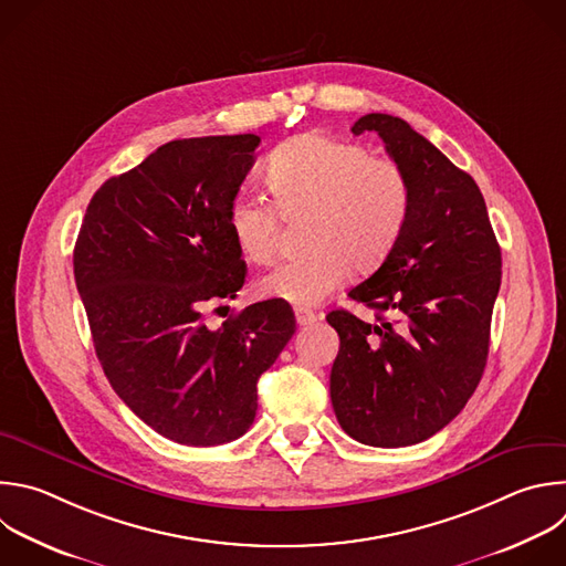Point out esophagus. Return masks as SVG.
<instances>
[{
    "label": "esophagus",
    "mask_w": 566,
    "mask_h": 566,
    "mask_svg": "<svg viewBox=\"0 0 566 566\" xmlns=\"http://www.w3.org/2000/svg\"><path fill=\"white\" fill-rule=\"evenodd\" d=\"M295 319H297L300 326H311V324H315L319 319V315L308 311V308H295Z\"/></svg>",
    "instance_id": "1"
}]
</instances>
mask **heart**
Instances as JSON below:
<instances>
[{"label": "heart", "mask_w": 566, "mask_h": 566, "mask_svg": "<svg viewBox=\"0 0 566 566\" xmlns=\"http://www.w3.org/2000/svg\"><path fill=\"white\" fill-rule=\"evenodd\" d=\"M273 205L240 193L229 207L238 251L255 264L273 260L282 220L304 222V255L258 280L262 297L313 306L333 293L348 269L370 271L400 242L411 211L409 172L389 157H373L357 142L306 133L284 142L266 164Z\"/></svg>", "instance_id": "1"}]
</instances>
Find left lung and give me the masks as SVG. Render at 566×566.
<instances>
[{
	"label": "left lung",
	"mask_w": 566,
	"mask_h": 566,
	"mask_svg": "<svg viewBox=\"0 0 566 566\" xmlns=\"http://www.w3.org/2000/svg\"><path fill=\"white\" fill-rule=\"evenodd\" d=\"M364 130L409 172L413 211L380 269L348 291L378 322L326 315L339 335L331 402L353 440L398 449L444 429L480 385L502 253L469 172L400 117L368 113L350 126Z\"/></svg>",
	"instance_id": "obj_1"
}]
</instances>
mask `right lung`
Listing matches in <instances>:
<instances>
[{
    "instance_id": "right-lung-1",
    "label": "right lung",
    "mask_w": 566,
    "mask_h": 566,
    "mask_svg": "<svg viewBox=\"0 0 566 566\" xmlns=\"http://www.w3.org/2000/svg\"><path fill=\"white\" fill-rule=\"evenodd\" d=\"M258 135L172 139L93 196L73 253L95 353L113 391L159 436L216 447L249 431L258 380L295 333L266 300L213 331L207 302L235 297L247 264L229 207Z\"/></svg>"
}]
</instances>
